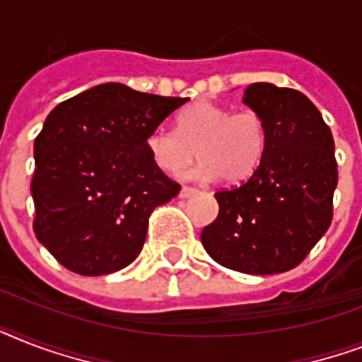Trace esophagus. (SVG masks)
I'll return each mask as SVG.
<instances>
[{
	"label": "esophagus",
	"mask_w": 362,
	"mask_h": 362,
	"mask_svg": "<svg viewBox=\"0 0 362 362\" xmlns=\"http://www.w3.org/2000/svg\"><path fill=\"white\" fill-rule=\"evenodd\" d=\"M195 193H197V189H195V187H187V186H184L180 189V197L182 199H187V197H192V195H195Z\"/></svg>",
	"instance_id": "obj_1"
}]
</instances>
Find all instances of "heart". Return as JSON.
I'll list each match as a JSON object with an SVG mask.
<instances>
[{"label":"heart","instance_id":"heart-1","mask_svg":"<svg viewBox=\"0 0 362 362\" xmlns=\"http://www.w3.org/2000/svg\"><path fill=\"white\" fill-rule=\"evenodd\" d=\"M148 152L159 169L178 175L187 170L193 182H240L257 169L267 148V125L255 110H237L199 101L178 116V131L159 125L146 141Z\"/></svg>","mask_w":362,"mask_h":362}]
</instances>
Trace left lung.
Wrapping results in <instances>:
<instances>
[{"label":"left lung","instance_id":"1","mask_svg":"<svg viewBox=\"0 0 362 362\" xmlns=\"http://www.w3.org/2000/svg\"><path fill=\"white\" fill-rule=\"evenodd\" d=\"M242 103L264 120L267 148L244 184L216 193L220 212L201 242L227 269L278 274L295 269L331 226L334 141L317 107L297 90L255 82Z\"/></svg>","mask_w":362,"mask_h":362}]
</instances>
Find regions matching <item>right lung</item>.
<instances>
[{
    "instance_id": "obj_1",
    "label": "right lung",
    "mask_w": 362,
    "mask_h": 362,
    "mask_svg": "<svg viewBox=\"0 0 362 362\" xmlns=\"http://www.w3.org/2000/svg\"><path fill=\"white\" fill-rule=\"evenodd\" d=\"M186 101L107 82L47 116L33 144V231L65 269L110 274L141 253L152 210L180 192L146 141Z\"/></svg>"
}]
</instances>
